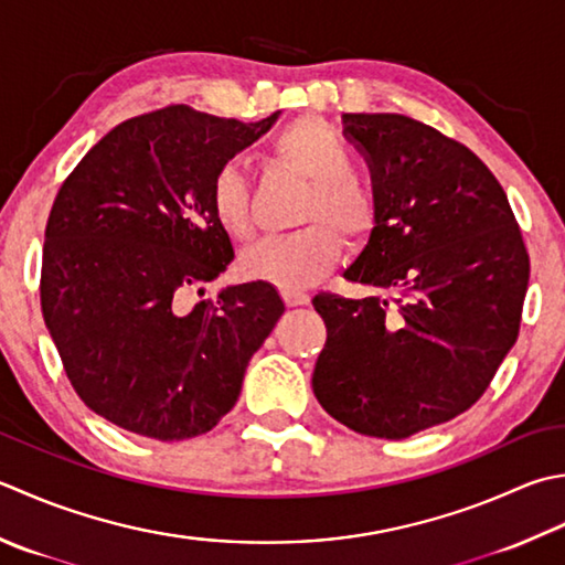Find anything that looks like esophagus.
I'll return each instance as SVG.
<instances>
[{"mask_svg":"<svg viewBox=\"0 0 565 565\" xmlns=\"http://www.w3.org/2000/svg\"><path fill=\"white\" fill-rule=\"evenodd\" d=\"M284 301L286 306H306L308 294L301 289H284Z\"/></svg>","mask_w":565,"mask_h":565,"instance_id":"34e87169","label":"esophagus"}]
</instances>
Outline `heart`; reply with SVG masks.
Wrapping results in <instances>:
<instances>
[{"instance_id": "heart-1", "label": "heart", "mask_w": 565, "mask_h": 565, "mask_svg": "<svg viewBox=\"0 0 565 565\" xmlns=\"http://www.w3.org/2000/svg\"><path fill=\"white\" fill-rule=\"evenodd\" d=\"M274 151L286 166L308 179L298 207V223H311L291 235L267 237L239 259L249 279L269 281L279 289H306L335 267L342 237L352 245L367 239L377 227V201L355 175V153L338 131L320 117H298L274 139ZM210 210L227 235H252L249 185L237 163H223L210 181Z\"/></svg>"}]
</instances>
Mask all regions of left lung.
<instances>
[{"label": "left lung", "mask_w": 565, "mask_h": 565, "mask_svg": "<svg viewBox=\"0 0 565 565\" xmlns=\"http://www.w3.org/2000/svg\"><path fill=\"white\" fill-rule=\"evenodd\" d=\"M342 125L377 201V227L342 276L377 294L313 298L328 328L313 394L358 434L399 440L488 390L519 335L529 254L500 181L460 141L390 113Z\"/></svg>", "instance_id": "obj_1"}]
</instances>
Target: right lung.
<instances>
[{
    "label": "right lung",
    "instance_id": "right-lung-1",
    "mask_svg": "<svg viewBox=\"0 0 565 565\" xmlns=\"http://www.w3.org/2000/svg\"><path fill=\"white\" fill-rule=\"evenodd\" d=\"M259 121L185 105L131 117L99 139L55 195L41 311L77 396L157 440L207 434L235 406L284 301L267 281L191 306L235 259L210 210L220 166L267 135Z\"/></svg>",
    "mask_w": 565,
    "mask_h": 565
}]
</instances>
